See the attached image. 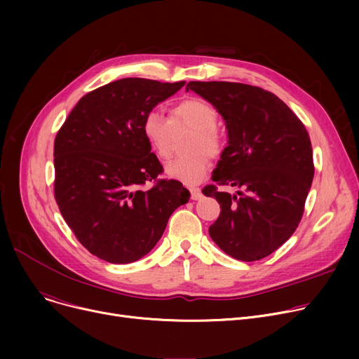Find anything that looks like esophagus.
Returning a JSON list of instances; mask_svg holds the SVG:
<instances>
[{"label": "esophagus", "mask_w": 359, "mask_h": 359, "mask_svg": "<svg viewBox=\"0 0 359 359\" xmlns=\"http://www.w3.org/2000/svg\"><path fill=\"white\" fill-rule=\"evenodd\" d=\"M189 192H191V198L194 199V201H198V199H201V196H202V194H201V189L199 187H189Z\"/></svg>", "instance_id": "obj_1"}]
</instances>
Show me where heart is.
I'll return each mask as SVG.
<instances>
[{
    "label": "heart",
    "mask_w": 359,
    "mask_h": 359,
    "mask_svg": "<svg viewBox=\"0 0 359 359\" xmlns=\"http://www.w3.org/2000/svg\"><path fill=\"white\" fill-rule=\"evenodd\" d=\"M218 111L212 104L199 97H189L170 109L168 119L160 111L151 110L142 119V137L157 158L167 160L173 151L175 132L182 128L194 130L187 145L189 156L170 161L165 165L168 177L187 184L198 183L210 167V156L219 157L224 149V137L217 128Z\"/></svg>",
    "instance_id": "obj_1"
}]
</instances>
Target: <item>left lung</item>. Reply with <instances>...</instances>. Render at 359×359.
I'll use <instances>...</instances> for the list:
<instances>
[{
	"label": "left lung",
	"mask_w": 359,
	"mask_h": 359,
	"mask_svg": "<svg viewBox=\"0 0 359 359\" xmlns=\"http://www.w3.org/2000/svg\"><path fill=\"white\" fill-rule=\"evenodd\" d=\"M221 113L229 145L202 194L221 206L211 238L229 256L255 262L273 253L297 230L314 177L309 132L273 93L229 81H191ZM218 185L241 187L237 196Z\"/></svg>",
	"instance_id": "obj_1"
}]
</instances>
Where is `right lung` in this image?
I'll list each match as a JSON object with an SVG mask.
<instances>
[{"label":"right lung","instance_id":"right-lung-1","mask_svg":"<svg viewBox=\"0 0 359 359\" xmlns=\"http://www.w3.org/2000/svg\"><path fill=\"white\" fill-rule=\"evenodd\" d=\"M184 86L122 79L87 93L53 144V195L74 236L94 256L130 263L163 236L170 215L189 201L147 145L148 111Z\"/></svg>","mask_w":359,"mask_h":359}]
</instances>
